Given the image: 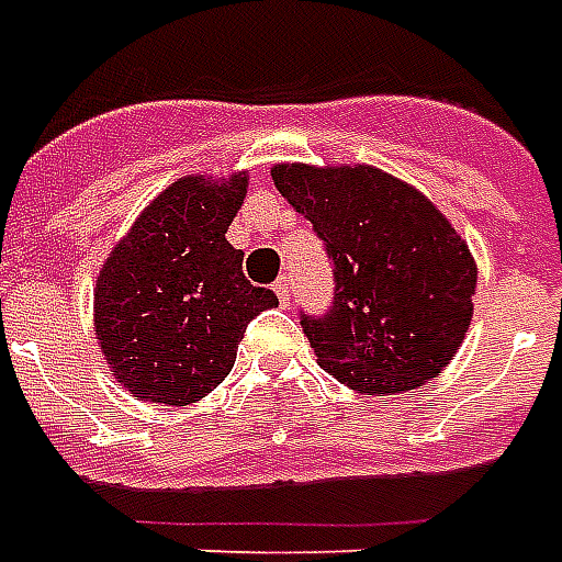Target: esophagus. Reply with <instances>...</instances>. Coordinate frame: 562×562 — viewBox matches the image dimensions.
Segmentation results:
<instances>
[{
    "mask_svg": "<svg viewBox=\"0 0 562 562\" xmlns=\"http://www.w3.org/2000/svg\"><path fill=\"white\" fill-rule=\"evenodd\" d=\"M273 291H277L280 303H289V297H291V280H289V277H280V280L273 282Z\"/></svg>",
    "mask_w": 562,
    "mask_h": 562,
    "instance_id": "obj_1",
    "label": "esophagus"
}]
</instances>
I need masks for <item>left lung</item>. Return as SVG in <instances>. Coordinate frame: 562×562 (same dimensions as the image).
I'll return each instance as SVG.
<instances>
[{
	"instance_id": "left-lung-1",
	"label": "left lung",
	"mask_w": 562,
	"mask_h": 562,
	"mask_svg": "<svg viewBox=\"0 0 562 562\" xmlns=\"http://www.w3.org/2000/svg\"><path fill=\"white\" fill-rule=\"evenodd\" d=\"M273 187L335 265L324 317L303 315L317 364L368 396L414 391L461 350L475 259L426 194L375 166L277 162Z\"/></svg>"
}]
</instances>
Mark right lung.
<instances>
[{"label":"right lung","mask_w":562,"mask_h":562,"mask_svg":"<svg viewBox=\"0 0 562 562\" xmlns=\"http://www.w3.org/2000/svg\"><path fill=\"white\" fill-rule=\"evenodd\" d=\"M247 171L187 175L154 198L101 265L92 329L116 382L139 400L189 405L215 391L236 361L245 326L277 306L245 280L227 229Z\"/></svg>","instance_id":"obj_1"}]
</instances>
